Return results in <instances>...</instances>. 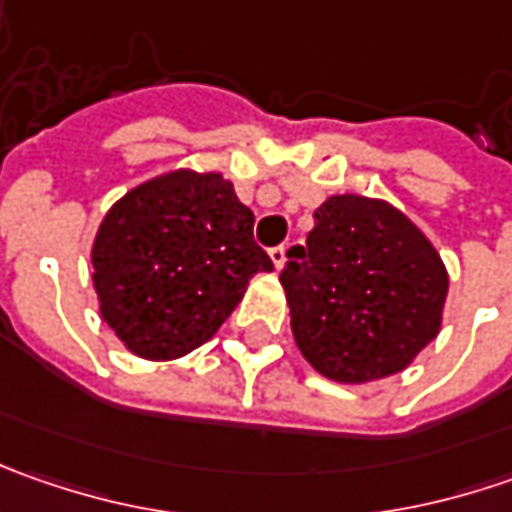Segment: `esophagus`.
Returning <instances> with one entry per match:
<instances>
[{"instance_id":"34e87169","label":"esophagus","mask_w":512,"mask_h":512,"mask_svg":"<svg viewBox=\"0 0 512 512\" xmlns=\"http://www.w3.org/2000/svg\"><path fill=\"white\" fill-rule=\"evenodd\" d=\"M270 262H273V267H276V270H282L287 262V247L285 245L270 247Z\"/></svg>"}]
</instances>
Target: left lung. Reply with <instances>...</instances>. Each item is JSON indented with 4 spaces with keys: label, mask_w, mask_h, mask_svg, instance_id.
<instances>
[{
    "label": "left lung",
    "mask_w": 512,
    "mask_h": 512,
    "mask_svg": "<svg viewBox=\"0 0 512 512\" xmlns=\"http://www.w3.org/2000/svg\"><path fill=\"white\" fill-rule=\"evenodd\" d=\"M313 219L279 276L302 356L342 384L402 373L442 327V256L382 199L330 196Z\"/></svg>",
    "instance_id": "left-lung-1"
}]
</instances>
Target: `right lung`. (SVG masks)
<instances>
[{
    "label": "right lung",
    "mask_w": 512,
    "mask_h": 512,
    "mask_svg": "<svg viewBox=\"0 0 512 512\" xmlns=\"http://www.w3.org/2000/svg\"><path fill=\"white\" fill-rule=\"evenodd\" d=\"M253 222L222 173L196 170L156 176L110 207L90 250L93 287L130 353L170 362L222 327L253 273L273 270Z\"/></svg>",
    "instance_id": "add662e5"
}]
</instances>
